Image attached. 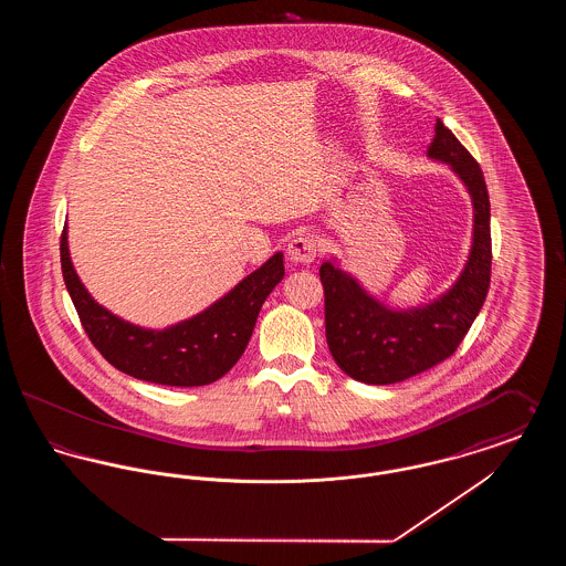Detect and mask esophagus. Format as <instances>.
<instances>
[{"label": "esophagus", "mask_w": 566, "mask_h": 566, "mask_svg": "<svg viewBox=\"0 0 566 566\" xmlns=\"http://www.w3.org/2000/svg\"><path fill=\"white\" fill-rule=\"evenodd\" d=\"M316 254H318V240L310 233H298L289 243V259L296 265L314 263Z\"/></svg>", "instance_id": "34e87169"}]
</instances>
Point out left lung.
Masks as SVG:
<instances>
[{
  "instance_id": "8db88e82",
  "label": "left lung",
  "mask_w": 566,
  "mask_h": 566,
  "mask_svg": "<svg viewBox=\"0 0 566 566\" xmlns=\"http://www.w3.org/2000/svg\"><path fill=\"white\" fill-rule=\"evenodd\" d=\"M429 157L448 163L473 201V243L457 284L429 305L390 310L333 261L321 268L326 344L344 374L365 384H397L457 352L484 305L490 270V199L484 174L439 118Z\"/></svg>"
}]
</instances>
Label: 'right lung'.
I'll use <instances>...</instances> for the list:
<instances>
[{
  "label": "right lung",
  "mask_w": 566,
  "mask_h": 566,
  "mask_svg": "<svg viewBox=\"0 0 566 566\" xmlns=\"http://www.w3.org/2000/svg\"><path fill=\"white\" fill-rule=\"evenodd\" d=\"M61 271L91 344L112 367L135 379L187 388L212 384L240 360L265 298L284 277V261L275 252L214 305L163 331L125 323L88 295L70 259L67 224L61 233Z\"/></svg>",
  "instance_id": "add662e5"
}]
</instances>
